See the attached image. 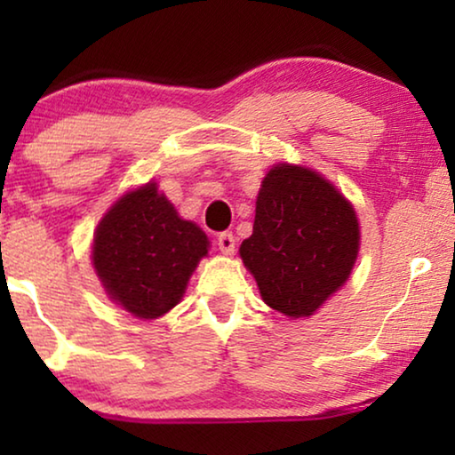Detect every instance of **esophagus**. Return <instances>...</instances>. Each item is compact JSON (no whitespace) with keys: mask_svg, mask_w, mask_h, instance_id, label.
Returning <instances> with one entry per match:
<instances>
[{"mask_svg":"<svg viewBox=\"0 0 455 455\" xmlns=\"http://www.w3.org/2000/svg\"><path fill=\"white\" fill-rule=\"evenodd\" d=\"M217 246H220V251L223 254H234V248H235V238L232 232H221L217 235Z\"/></svg>","mask_w":455,"mask_h":455,"instance_id":"obj_1","label":"esophagus"}]
</instances>
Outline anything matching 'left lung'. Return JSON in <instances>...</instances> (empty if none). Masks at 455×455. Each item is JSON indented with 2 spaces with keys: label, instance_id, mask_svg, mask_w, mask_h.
<instances>
[{
  "label": "left lung",
  "instance_id": "1",
  "mask_svg": "<svg viewBox=\"0 0 455 455\" xmlns=\"http://www.w3.org/2000/svg\"><path fill=\"white\" fill-rule=\"evenodd\" d=\"M360 246L356 211L308 167H271L257 196L252 235L240 257L265 304L310 316L350 277Z\"/></svg>",
  "mask_w": 455,
  "mask_h": 455
}]
</instances>
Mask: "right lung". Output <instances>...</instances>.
Wrapping results in <instances>:
<instances>
[{
    "instance_id": "add662e5",
    "label": "right lung",
    "mask_w": 455,
    "mask_h": 455,
    "mask_svg": "<svg viewBox=\"0 0 455 455\" xmlns=\"http://www.w3.org/2000/svg\"><path fill=\"white\" fill-rule=\"evenodd\" d=\"M209 238L148 182L116 201L99 221L92 265L109 300L139 319H157L182 300Z\"/></svg>"
}]
</instances>
